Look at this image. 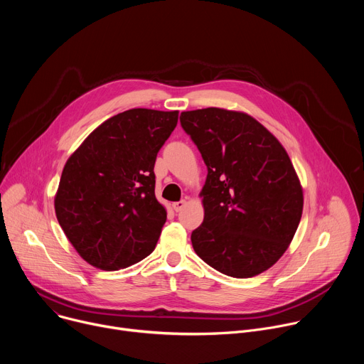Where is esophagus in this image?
I'll return each mask as SVG.
<instances>
[{
	"instance_id": "esophagus-1",
	"label": "esophagus",
	"mask_w": 364,
	"mask_h": 364,
	"mask_svg": "<svg viewBox=\"0 0 364 364\" xmlns=\"http://www.w3.org/2000/svg\"><path fill=\"white\" fill-rule=\"evenodd\" d=\"M184 205H186V200H180V201L173 203V209H174L176 212H180Z\"/></svg>"
}]
</instances>
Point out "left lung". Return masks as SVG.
I'll list each match as a JSON object with an SVG mask.
<instances>
[{"label":"left lung","instance_id":"obj_1","mask_svg":"<svg viewBox=\"0 0 364 364\" xmlns=\"http://www.w3.org/2000/svg\"><path fill=\"white\" fill-rule=\"evenodd\" d=\"M207 167L196 253L216 271L250 278L288 249L302 215V188L281 142L252 117L220 108L181 112Z\"/></svg>","mask_w":364,"mask_h":364}]
</instances>
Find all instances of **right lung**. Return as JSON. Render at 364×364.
<instances>
[{
    "mask_svg": "<svg viewBox=\"0 0 364 364\" xmlns=\"http://www.w3.org/2000/svg\"><path fill=\"white\" fill-rule=\"evenodd\" d=\"M177 121L178 111L129 109L99 125L70 155L55 209L87 264L118 271L155 249L167 212L155 198L154 164Z\"/></svg>",
    "mask_w": 364,
    "mask_h": 364,
    "instance_id": "right-lung-1",
    "label": "right lung"
}]
</instances>
